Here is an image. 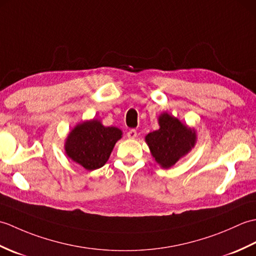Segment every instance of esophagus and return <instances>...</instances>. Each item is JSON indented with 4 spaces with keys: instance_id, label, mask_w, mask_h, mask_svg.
Instances as JSON below:
<instances>
[{
    "instance_id": "obj_1",
    "label": "esophagus",
    "mask_w": 256,
    "mask_h": 256,
    "mask_svg": "<svg viewBox=\"0 0 256 256\" xmlns=\"http://www.w3.org/2000/svg\"><path fill=\"white\" fill-rule=\"evenodd\" d=\"M136 135H138L136 130L131 128V130H128V138H136Z\"/></svg>"
}]
</instances>
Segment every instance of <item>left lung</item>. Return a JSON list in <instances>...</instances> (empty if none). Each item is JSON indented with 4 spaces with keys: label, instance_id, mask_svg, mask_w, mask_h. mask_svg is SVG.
Instances as JSON below:
<instances>
[{
    "label": "left lung",
    "instance_id": "8db88e82",
    "mask_svg": "<svg viewBox=\"0 0 256 256\" xmlns=\"http://www.w3.org/2000/svg\"><path fill=\"white\" fill-rule=\"evenodd\" d=\"M160 128L145 138L152 155L164 168H170L194 148L196 134L178 118L164 113L160 116Z\"/></svg>",
    "mask_w": 256,
    "mask_h": 256
}]
</instances>
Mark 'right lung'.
<instances>
[{"label":"right lung","mask_w":256,"mask_h":256,"mask_svg":"<svg viewBox=\"0 0 256 256\" xmlns=\"http://www.w3.org/2000/svg\"><path fill=\"white\" fill-rule=\"evenodd\" d=\"M118 128H106L98 120L77 125L66 142L67 155L86 170H94L106 164L114 145L121 138Z\"/></svg>","instance_id":"right-lung-1"}]
</instances>
